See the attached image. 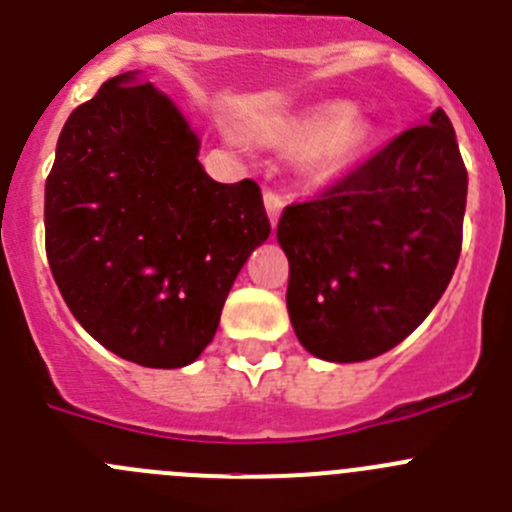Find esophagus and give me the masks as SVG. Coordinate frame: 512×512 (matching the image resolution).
<instances>
[{
  "label": "esophagus",
  "instance_id": "34e87169",
  "mask_svg": "<svg viewBox=\"0 0 512 512\" xmlns=\"http://www.w3.org/2000/svg\"><path fill=\"white\" fill-rule=\"evenodd\" d=\"M264 206H266V213H269L271 228H276V221H279V213H281V208H284V201H281L279 193L266 191L264 193Z\"/></svg>",
  "mask_w": 512,
  "mask_h": 512
}]
</instances>
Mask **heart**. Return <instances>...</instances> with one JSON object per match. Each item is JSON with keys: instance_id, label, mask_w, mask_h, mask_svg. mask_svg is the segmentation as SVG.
I'll use <instances>...</instances> for the list:
<instances>
[{"instance_id": "1", "label": "heart", "mask_w": 512, "mask_h": 512, "mask_svg": "<svg viewBox=\"0 0 512 512\" xmlns=\"http://www.w3.org/2000/svg\"><path fill=\"white\" fill-rule=\"evenodd\" d=\"M259 140L276 150H304L301 170L316 183L352 173L377 140V128L347 100H321L284 115L261 130Z\"/></svg>"}]
</instances>
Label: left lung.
<instances>
[{
  "label": "left lung",
  "instance_id": "left-lung-1",
  "mask_svg": "<svg viewBox=\"0 0 512 512\" xmlns=\"http://www.w3.org/2000/svg\"><path fill=\"white\" fill-rule=\"evenodd\" d=\"M465 201V163L437 107L319 201L286 206L276 238L301 347L349 364L410 337L455 274Z\"/></svg>",
  "mask_w": 512,
  "mask_h": 512
}]
</instances>
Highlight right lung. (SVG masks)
<instances>
[{"label": "right lung", "mask_w": 512, "mask_h": 512, "mask_svg": "<svg viewBox=\"0 0 512 512\" xmlns=\"http://www.w3.org/2000/svg\"><path fill=\"white\" fill-rule=\"evenodd\" d=\"M201 138L140 70L72 110L45 186L47 261L92 339L178 369L213 342L253 248L269 238L253 180L218 183Z\"/></svg>", "instance_id": "1"}]
</instances>
